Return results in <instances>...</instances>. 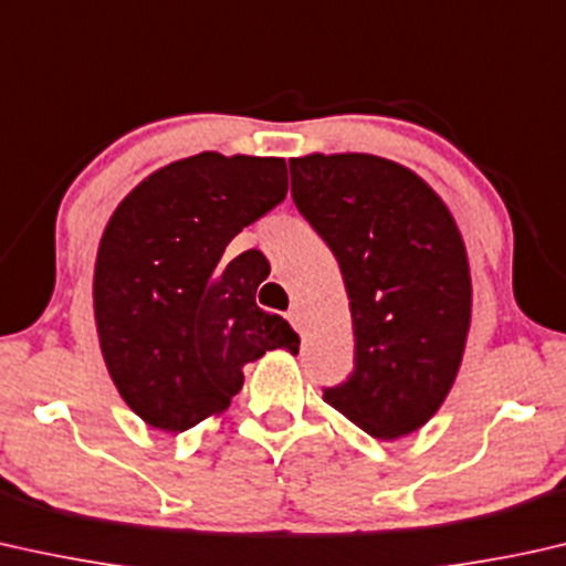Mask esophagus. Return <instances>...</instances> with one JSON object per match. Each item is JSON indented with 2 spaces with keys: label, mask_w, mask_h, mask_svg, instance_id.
I'll use <instances>...</instances> for the list:
<instances>
[{
  "label": "esophagus",
  "mask_w": 566,
  "mask_h": 566,
  "mask_svg": "<svg viewBox=\"0 0 566 566\" xmlns=\"http://www.w3.org/2000/svg\"><path fill=\"white\" fill-rule=\"evenodd\" d=\"M285 316H289V322L293 324V329L301 332V311H298V306H291V311Z\"/></svg>",
  "instance_id": "1"
}]
</instances>
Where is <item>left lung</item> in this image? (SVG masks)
Here are the masks:
<instances>
[{"instance_id": "1", "label": "left lung", "mask_w": 566, "mask_h": 566, "mask_svg": "<svg viewBox=\"0 0 566 566\" xmlns=\"http://www.w3.org/2000/svg\"><path fill=\"white\" fill-rule=\"evenodd\" d=\"M291 193L347 289L355 370L324 400L375 439L431 419L460 373L472 318L467 248L439 193L367 153L291 160Z\"/></svg>"}]
</instances>
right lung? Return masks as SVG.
<instances>
[{
  "mask_svg": "<svg viewBox=\"0 0 566 566\" xmlns=\"http://www.w3.org/2000/svg\"><path fill=\"white\" fill-rule=\"evenodd\" d=\"M289 193L283 158L199 153L137 184L104 227L94 318L114 385L140 419L186 431L227 411L242 367L296 349L283 316L255 303L263 258L227 244Z\"/></svg>",
  "mask_w": 566,
  "mask_h": 566,
  "instance_id": "1",
  "label": "right lung"
}]
</instances>
